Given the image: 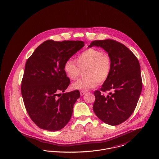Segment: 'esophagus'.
I'll return each instance as SVG.
<instances>
[{
    "label": "esophagus",
    "mask_w": 159,
    "mask_h": 159,
    "mask_svg": "<svg viewBox=\"0 0 159 159\" xmlns=\"http://www.w3.org/2000/svg\"><path fill=\"white\" fill-rule=\"evenodd\" d=\"M85 93V92H84V91H81L80 92V95H81V96L84 95Z\"/></svg>",
    "instance_id": "obj_1"
}]
</instances>
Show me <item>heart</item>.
<instances>
[{
    "label": "heart",
    "instance_id": "1",
    "mask_svg": "<svg viewBox=\"0 0 159 159\" xmlns=\"http://www.w3.org/2000/svg\"><path fill=\"white\" fill-rule=\"evenodd\" d=\"M76 61L68 59L64 64V71L67 76L76 80L80 73V69L85 67V76L72 84L73 89L88 90L96 87L98 83H104L108 79L111 68L110 57L102 51L95 48H89L80 53Z\"/></svg>",
    "mask_w": 159,
    "mask_h": 159
}]
</instances>
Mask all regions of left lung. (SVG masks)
Listing matches in <instances>:
<instances>
[{"label":"left lung","instance_id":"8db88e82","mask_svg":"<svg viewBox=\"0 0 159 159\" xmlns=\"http://www.w3.org/2000/svg\"><path fill=\"white\" fill-rule=\"evenodd\" d=\"M103 48L111 63V72L101 91L94 92L93 109L98 117L110 125H117L134 112L142 89L140 64L127 47L115 40L93 41L89 46ZM110 92L105 96L102 92Z\"/></svg>","mask_w":159,"mask_h":159}]
</instances>
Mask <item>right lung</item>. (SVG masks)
Masks as SVG:
<instances>
[{
	"mask_svg": "<svg viewBox=\"0 0 159 159\" xmlns=\"http://www.w3.org/2000/svg\"><path fill=\"white\" fill-rule=\"evenodd\" d=\"M84 46L83 41L49 40L39 46L27 60L21 95L29 116L40 128L57 131L70 120L80 93L76 90L59 93L70 83L64 64Z\"/></svg>",
	"mask_w": 159,
	"mask_h": 159,
	"instance_id": "obj_1",
	"label": "right lung"
}]
</instances>
